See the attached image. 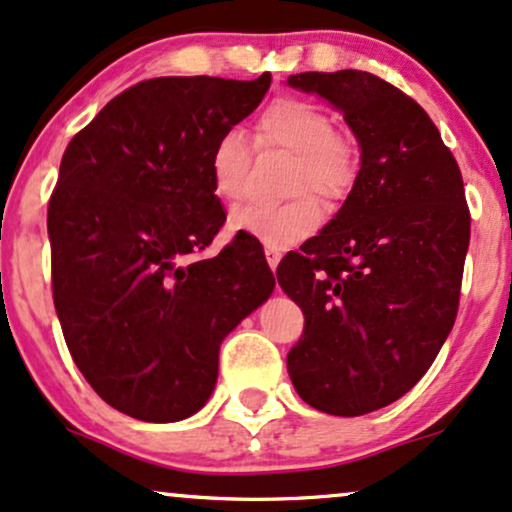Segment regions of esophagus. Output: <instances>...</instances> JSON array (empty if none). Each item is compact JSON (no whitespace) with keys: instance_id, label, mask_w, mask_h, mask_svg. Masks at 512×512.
<instances>
[{"instance_id":"1","label":"esophagus","mask_w":512,"mask_h":512,"mask_svg":"<svg viewBox=\"0 0 512 512\" xmlns=\"http://www.w3.org/2000/svg\"><path fill=\"white\" fill-rule=\"evenodd\" d=\"M266 258H268V266L275 270L277 263H280V258H282V249H280V246L268 244V246H266Z\"/></svg>"}]
</instances>
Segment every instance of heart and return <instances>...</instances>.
<instances>
[{
	"instance_id": "obj_1",
	"label": "heart",
	"mask_w": 512,
	"mask_h": 512,
	"mask_svg": "<svg viewBox=\"0 0 512 512\" xmlns=\"http://www.w3.org/2000/svg\"><path fill=\"white\" fill-rule=\"evenodd\" d=\"M256 135L263 147L294 154L289 192L299 197L285 204H251L232 211L235 230L273 246H289L311 237L323 223L325 204H342L358 180V151L349 137L334 130V118L323 106L299 97H280L258 116ZM249 147L237 130H227L208 151V178L218 199L237 201L244 194Z\"/></svg>"
}]
</instances>
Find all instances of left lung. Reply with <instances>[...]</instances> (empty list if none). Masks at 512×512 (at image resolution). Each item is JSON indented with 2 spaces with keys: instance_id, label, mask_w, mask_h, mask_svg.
Wrapping results in <instances>:
<instances>
[{
  "instance_id": "obj_1",
  "label": "left lung",
  "mask_w": 512,
  "mask_h": 512,
  "mask_svg": "<svg viewBox=\"0 0 512 512\" xmlns=\"http://www.w3.org/2000/svg\"><path fill=\"white\" fill-rule=\"evenodd\" d=\"M287 82L337 106L361 144L344 206L277 266V282L304 311V334L287 353L296 394L353 418L401 399L444 346L458 315L470 208L437 125L399 87L365 71Z\"/></svg>"
}]
</instances>
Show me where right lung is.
I'll use <instances>...</instances> for the list:
<instances>
[{
  "label": "right lung",
  "mask_w": 512,
  "mask_h": 512,
  "mask_svg": "<svg viewBox=\"0 0 512 512\" xmlns=\"http://www.w3.org/2000/svg\"><path fill=\"white\" fill-rule=\"evenodd\" d=\"M268 87L270 73L142 80L63 151L47 208L56 315L82 377L130 418L197 413L220 342L273 294L256 237L199 258L225 223L208 151Z\"/></svg>",
  "instance_id": "1"
}]
</instances>
